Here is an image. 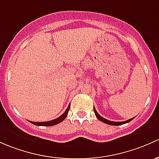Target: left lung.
<instances>
[{
    "instance_id": "8db88e82",
    "label": "left lung",
    "mask_w": 159,
    "mask_h": 159,
    "mask_svg": "<svg viewBox=\"0 0 159 159\" xmlns=\"http://www.w3.org/2000/svg\"><path fill=\"white\" fill-rule=\"evenodd\" d=\"M93 110H94L95 116H97V118H98V120H101V121L103 122V123H107V124H108V125H112V126H119V125L125 124V123H129V122H130V121H131V120H133V119H134V117H133V118H131V119L126 120V121H124V122H113V121H110V120H108L105 119V118L102 117L101 116H100V114L98 113V112H97V110H96V109H95L94 107H93Z\"/></svg>"
}]
</instances>
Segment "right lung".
<instances>
[{
	"label": "right lung",
	"mask_w": 159,
	"mask_h": 159,
	"mask_svg": "<svg viewBox=\"0 0 159 159\" xmlns=\"http://www.w3.org/2000/svg\"><path fill=\"white\" fill-rule=\"evenodd\" d=\"M70 109V104L68 105V108H67L66 111L64 112L63 114H61L59 117L56 118V119L52 120H50V121H47V122H32L30 121L31 123L33 124L36 125V126H54V125L58 124V123H61V121H63L66 118L67 115H68V110Z\"/></svg>",
	"instance_id": "obj_1"
}]
</instances>
